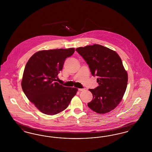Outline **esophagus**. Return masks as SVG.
<instances>
[{
	"label": "esophagus",
	"instance_id": "esophagus-1",
	"mask_svg": "<svg viewBox=\"0 0 152 152\" xmlns=\"http://www.w3.org/2000/svg\"><path fill=\"white\" fill-rule=\"evenodd\" d=\"M84 90H85V89H82V88H79V91H84Z\"/></svg>",
	"mask_w": 152,
	"mask_h": 152
}]
</instances>
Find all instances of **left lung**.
Instances as JSON below:
<instances>
[{
  "instance_id": "1",
  "label": "left lung",
  "mask_w": 152,
  "mask_h": 152,
  "mask_svg": "<svg viewBox=\"0 0 152 152\" xmlns=\"http://www.w3.org/2000/svg\"><path fill=\"white\" fill-rule=\"evenodd\" d=\"M89 65L92 75L97 76L99 86L89 91L93 94L88 106L104 114L117 107L122 100L128 84V73L116 51L99 44L76 48Z\"/></svg>"
}]
</instances>
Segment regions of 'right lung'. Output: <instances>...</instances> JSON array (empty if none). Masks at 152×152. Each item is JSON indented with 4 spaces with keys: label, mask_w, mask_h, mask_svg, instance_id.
I'll list each match as a JSON object with an SVG mask.
<instances>
[{
    "label": "right lung",
    "mask_w": 152,
    "mask_h": 152,
    "mask_svg": "<svg viewBox=\"0 0 152 152\" xmlns=\"http://www.w3.org/2000/svg\"><path fill=\"white\" fill-rule=\"evenodd\" d=\"M74 52V48L38 51L26 65L22 89L29 101L45 115H55L65 110L78 91L56 82L66 58Z\"/></svg>",
    "instance_id": "obj_1"
}]
</instances>
